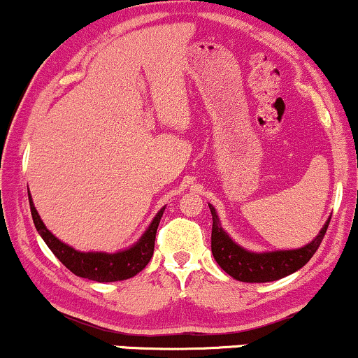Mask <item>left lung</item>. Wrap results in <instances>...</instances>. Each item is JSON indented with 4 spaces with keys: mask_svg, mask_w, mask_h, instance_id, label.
<instances>
[{
    "mask_svg": "<svg viewBox=\"0 0 358 358\" xmlns=\"http://www.w3.org/2000/svg\"><path fill=\"white\" fill-rule=\"evenodd\" d=\"M208 208L212 212L213 220L212 254L215 261L228 275H231L239 282L248 283L273 282L300 271L315 256L331 222V218H327V222L321 228V231L317 233V236L303 248L252 252L239 246L238 243H234L229 238V234L224 231L222 223H220L218 213L212 203H208Z\"/></svg>",
    "mask_w": 358,
    "mask_h": 358,
    "instance_id": "left-lung-1",
    "label": "left lung"
}]
</instances>
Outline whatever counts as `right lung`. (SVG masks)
Wrapping results in <instances>:
<instances>
[{
	"label": "right lung",
	"instance_id": "obj_1",
	"mask_svg": "<svg viewBox=\"0 0 358 358\" xmlns=\"http://www.w3.org/2000/svg\"><path fill=\"white\" fill-rule=\"evenodd\" d=\"M29 205H31V213L34 224H36V229L42 236L43 241H45L48 249L55 254L58 261H60L66 268H70L75 275L101 283L127 280V278L134 277L138 272L143 271L146 264L150 262V259L153 257L156 229H158L161 217H163L166 208L163 207L155 215L150 227L145 229V233L141 234L138 241L131 244L130 248H125L117 252H83L78 251L75 248L68 246L66 243L60 241L50 229H47V227L42 222L41 215L37 213L36 207H34L31 192H29Z\"/></svg>",
	"mask_w": 358,
	"mask_h": 358
}]
</instances>
